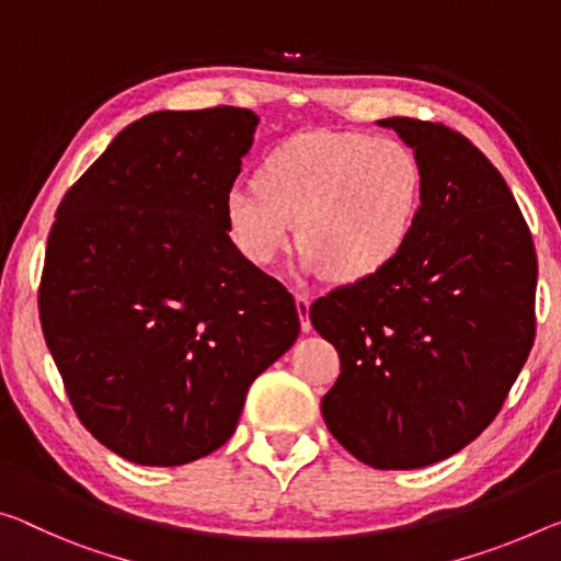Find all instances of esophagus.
I'll return each mask as SVG.
<instances>
[{
	"label": "esophagus",
	"mask_w": 561,
	"mask_h": 561,
	"mask_svg": "<svg viewBox=\"0 0 561 561\" xmlns=\"http://www.w3.org/2000/svg\"><path fill=\"white\" fill-rule=\"evenodd\" d=\"M295 301H297V312H299V319H301V332L309 334V332H312V322H309V307H312V297L297 291Z\"/></svg>",
	"instance_id": "esophagus-1"
}]
</instances>
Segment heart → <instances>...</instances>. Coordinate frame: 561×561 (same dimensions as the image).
Returning a JSON list of instances; mask_svg holds the SVG:
<instances>
[{"label":"heart","instance_id":"obj_1","mask_svg":"<svg viewBox=\"0 0 561 561\" xmlns=\"http://www.w3.org/2000/svg\"><path fill=\"white\" fill-rule=\"evenodd\" d=\"M424 169L412 147L364 131H305L264 157L256 180L227 190L225 225L237 252L270 266L295 237L301 270L354 284L387 272L412 242Z\"/></svg>","mask_w":561,"mask_h":561}]
</instances>
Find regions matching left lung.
Listing matches in <instances>:
<instances>
[{
  "instance_id": "left-lung-1",
  "label": "left lung",
  "mask_w": 561,
  "mask_h": 561,
  "mask_svg": "<svg viewBox=\"0 0 561 561\" xmlns=\"http://www.w3.org/2000/svg\"><path fill=\"white\" fill-rule=\"evenodd\" d=\"M424 169L404 254L309 307L340 352L322 397L334 439L375 469L457 455L500 412L535 344L537 254L504 176L444 124L389 117Z\"/></svg>"
}]
</instances>
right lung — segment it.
<instances>
[{"label": "right lung", "instance_id": "right-lung-1", "mask_svg": "<svg viewBox=\"0 0 561 561\" xmlns=\"http://www.w3.org/2000/svg\"><path fill=\"white\" fill-rule=\"evenodd\" d=\"M256 124L239 106L147 114L57 209L44 340L79 420L135 465L219 449L252 381L299 336L295 297L237 252L225 225Z\"/></svg>", "mask_w": 561, "mask_h": 561}]
</instances>
